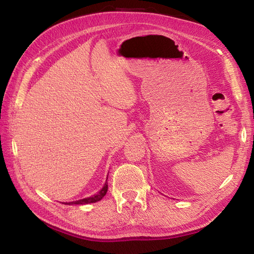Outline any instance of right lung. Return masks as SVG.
Segmentation results:
<instances>
[{
    "instance_id": "right-lung-1",
    "label": "right lung",
    "mask_w": 254,
    "mask_h": 254,
    "mask_svg": "<svg viewBox=\"0 0 254 254\" xmlns=\"http://www.w3.org/2000/svg\"><path fill=\"white\" fill-rule=\"evenodd\" d=\"M108 191V183L106 182L104 188L101 189V190L99 191V193H97L96 195L94 196H90V197H87V198H83V199H78V201H75V202H68L66 204L68 205H72V204H89V203H95V202H98L100 201V199L104 197L106 195V193Z\"/></svg>"
}]
</instances>
